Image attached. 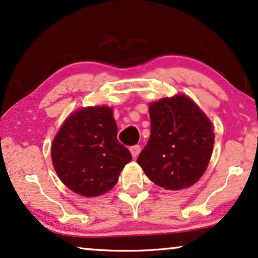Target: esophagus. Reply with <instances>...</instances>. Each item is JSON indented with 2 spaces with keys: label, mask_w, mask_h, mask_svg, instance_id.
I'll return each mask as SVG.
<instances>
[{
  "label": "esophagus",
  "mask_w": 258,
  "mask_h": 258,
  "mask_svg": "<svg viewBox=\"0 0 258 258\" xmlns=\"http://www.w3.org/2000/svg\"><path fill=\"white\" fill-rule=\"evenodd\" d=\"M140 150H142V149H140V145H133V146H131V148H130V151H131L133 158H136L137 156L139 155Z\"/></svg>",
  "instance_id": "obj_1"
}]
</instances>
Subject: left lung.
I'll return each instance as SVG.
<instances>
[{"instance_id": "obj_1", "label": "left lung", "mask_w": 258, "mask_h": 258, "mask_svg": "<svg viewBox=\"0 0 258 258\" xmlns=\"http://www.w3.org/2000/svg\"><path fill=\"white\" fill-rule=\"evenodd\" d=\"M151 135L137 163L153 183L180 190L206 171L214 144L213 126L185 95L150 103Z\"/></svg>"}]
</instances>
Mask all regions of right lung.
<instances>
[{"mask_svg":"<svg viewBox=\"0 0 258 258\" xmlns=\"http://www.w3.org/2000/svg\"><path fill=\"white\" fill-rule=\"evenodd\" d=\"M112 108H81L65 120L51 146L58 177L82 197H99L118 182L132 156L118 138Z\"/></svg>","mask_w":258,"mask_h":258,"instance_id":"1","label":"right lung"}]
</instances>
